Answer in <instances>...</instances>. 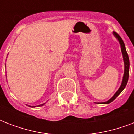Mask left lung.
Wrapping results in <instances>:
<instances>
[{
	"instance_id": "left-lung-1",
	"label": "left lung",
	"mask_w": 134,
	"mask_h": 134,
	"mask_svg": "<svg viewBox=\"0 0 134 134\" xmlns=\"http://www.w3.org/2000/svg\"><path fill=\"white\" fill-rule=\"evenodd\" d=\"M113 34L115 36L118 40L121 46V50H122V53L123 55V59H124V63H125V74H124V76H123L122 82V84H121L120 88H119L118 90L116 92V93L115 94L113 97L110 99H109L108 101L106 102H102L101 104H109L110 102H112L113 100H115L116 99V97L120 94L122 92L123 90L125 89V88L127 86V82H128V79H129V56H128V54H127V51H126V48H125V45L124 44V42L122 40V38L120 37V36L119 35L117 32H113Z\"/></svg>"
}]
</instances>
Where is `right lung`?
<instances>
[{
	"instance_id": "right-lung-1",
	"label": "right lung",
	"mask_w": 134,
	"mask_h": 134,
	"mask_svg": "<svg viewBox=\"0 0 134 134\" xmlns=\"http://www.w3.org/2000/svg\"><path fill=\"white\" fill-rule=\"evenodd\" d=\"M42 105H43V104H42V105H40V106H42Z\"/></svg>"
}]
</instances>
